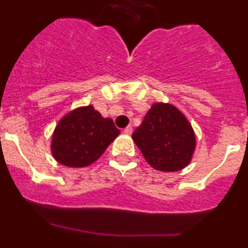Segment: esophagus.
Instances as JSON below:
<instances>
[{
  "instance_id": "obj_1",
  "label": "esophagus",
  "mask_w": 248,
  "mask_h": 248,
  "mask_svg": "<svg viewBox=\"0 0 248 248\" xmlns=\"http://www.w3.org/2000/svg\"><path fill=\"white\" fill-rule=\"evenodd\" d=\"M132 132H133V128H132V126H127L126 128L124 129V133H126V134H132Z\"/></svg>"
}]
</instances>
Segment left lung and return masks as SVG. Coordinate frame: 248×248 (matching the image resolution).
<instances>
[{"label":"left lung","instance_id":"1","mask_svg":"<svg viewBox=\"0 0 248 248\" xmlns=\"http://www.w3.org/2000/svg\"><path fill=\"white\" fill-rule=\"evenodd\" d=\"M132 138L147 163L162 171L181 170L196 147L192 126L171 104H154Z\"/></svg>","mask_w":248,"mask_h":248}]
</instances>
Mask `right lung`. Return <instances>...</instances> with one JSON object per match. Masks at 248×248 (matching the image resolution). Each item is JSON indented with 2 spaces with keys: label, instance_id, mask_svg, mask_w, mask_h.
Segmentation results:
<instances>
[{
  "label": "right lung",
  "instance_id": "add662e5",
  "mask_svg": "<svg viewBox=\"0 0 248 248\" xmlns=\"http://www.w3.org/2000/svg\"><path fill=\"white\" fill-rule=\"evenodd\" d=\"M119 134L112 120L104 119L92 106L84 107L57 124L51 151L59 163L81 168L97 161Z\"/></svg>",
  "mask_w": 248,
  "mask_h": 248
}]
</instances>
